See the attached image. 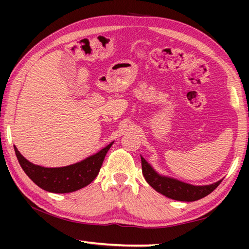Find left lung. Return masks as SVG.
<instances>
[{
  "instance_id": "1",
  "label": "left lung",
  "mask_w": 249,
  "mask_h": 249,
  "mask_svg": "<svg viewBox=\"0 0 249 249\" xmlns=\"http://www.w3.org/2000/svg\"><path fill=\"white\" fill-rule=\"evenodd\" d=\"M142 176L145 177V180L156 191L166 196L167 197L178 201L191 202L200 200L215 190L218 184L222 182L221 180L210 185H191L181 182L179 180L159 176L142 157Z\"/></svg>"
}]
</instances>
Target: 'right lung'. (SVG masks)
<instances>
[{
    "label": "right lung",
    "instance_id": "right-lung-1",
    "mask_svg": "<svg viewBox=\"0 0 249 249\" xmlns=\"http://www.w3.org/2000/svg\"><path fill=\"white\" fill-rule=\"evenodd\" d=\"M112 145L113 142L81 162L61 168L36 166L25 159L15 146L14 150L20 167L34 183L48 192L69 193L86 187L96 178L105 155Z\"/></svg>",
    "mask_w": 249,
    "mask_h": 249
}]
</instances>
